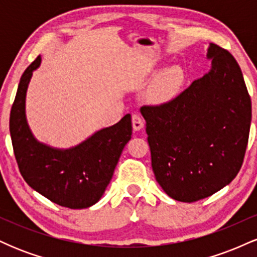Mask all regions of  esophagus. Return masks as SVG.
Instances as JSON below:
<instances>
[{"mask_svg": "<svg viewBox=\"0 0 257 257\" xmlns=\"http://www.w3.org/2000/svg\"><path fill=\"white\" fill-rule=\"evenodd\" d=\"M132 122H133V128H134V131H140V129L144 126V118L139 113L133 114Z\"/></svg>", "mask_w": 257, "mask_h": 257, "instance_id": "34e87169", "label": "esophagus"}]
</instances>
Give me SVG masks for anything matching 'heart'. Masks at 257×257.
<instances>
[{"instance_id": "obj_1", "label": "heart", "mask_w": 257, "mask_h": 257, "mask_svg": "<svg viewBox=\"0 0 257 257\" xmlns=\"http://www.w3.org/2000/svg\"><path fill=\"white\" fill-rule=\"evenodd\" d=\"M182 79H184V73L180 67H169L153 83L150 94L153 99L157 100H167L172 98L174 94L179 90Z\"/></svg>"}]
</instances>
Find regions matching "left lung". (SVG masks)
Here are the masks:
<instances>
[{"label": "left lung", "instance_id": "8db88e82", "mask_svg": "<svg viewBox=\"0 0 257 257\" xmlns=\"http://www.w3.org/2000/svg\"><path fill=\"white\" fill-rule=\"evenodd\" d=\"M210 72L175 98L144 105L156 180L173 199L192 203L211 196L239 173L251 123V100L233 55L208 49Z\"/></svg>", "mask_w": 257, "mask_h": 257}]
</instances>
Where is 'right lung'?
<instances>
[{
	"label": "right lung",
	"mask_w": 257,
	"mask_h": 257,
	"mask_svg": "<svg viewBox=\"0 0 257 257\" xmlns=\"http://www.w3.org/2000/svg\"><path fill=\"white\" fill-rule=\"evenodd\" d=\"M37 57L20 78L10 117V132L19 172L30 187L55 204L83 209L95 204L113 175L125 144L132 139V117L102 129L71 150H54L32 137L25 118V96Z\"/></svg>",
	"instance_id": "obj_1"
}]
</instances>
